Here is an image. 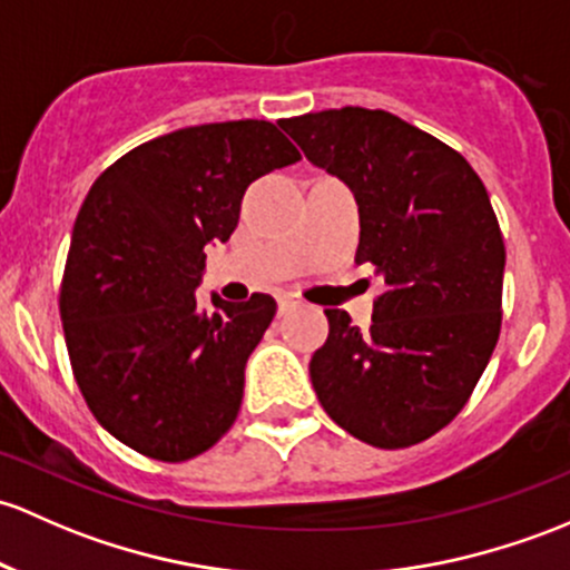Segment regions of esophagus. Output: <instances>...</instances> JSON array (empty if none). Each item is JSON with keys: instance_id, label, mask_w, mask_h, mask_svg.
<instances>
[{"instance_id": "esophagus-1", "label": "esophagus", "mask_w": 570, "mask_h": 570, "mask_svg": "<svg viewBox=\"0 0 570 570\" xmlns=\"http://www.w3.org/2000/svg\"><path fill=\"white\" fill-rule=\"evenodd\" d=\"M297 305H301V297L289 295V292H286V295L278 297V314H286V311L297 308Z\"/></svg>"}]
</instances>
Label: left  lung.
I'll list each match as a JSON object with an SVG mask.
<instances>
[{
    "mask_svg": "<svg viewBox=\"0 0 570 570\" xmlns=\"http://www.w3.org/2000/svg\"><path fill=\"white\" fill-rule=\"evenodd\" d=\"M305 158L350 185L357 265L382 278L368 331L325 308L311 357L320 404L374 448H410L470 401L502 325L505 243L464 155L391 111L327 109L281 122Z\"/></svg>",
    "mask_w": 570,
    "mask_h": 570,
    "instance_id": "1",
    "label": "left lung"
}]
</instances>
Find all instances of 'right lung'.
Masks as SVG:
<instances>
[{
    "mask_svg": "<svg viewBox=\"0 0 570 570\" xmlns=\"http://www.w3.org/2000/svg\"><path fill=\"white\" fill-rule=\"evenodd\" d=\"M295 160L273 122H209L139 144L89 188L59 289L65 344L95 421L144 456L188 461L237 421L275 301L199 311L194 292L245 188Z\"/></svg>",
    "mask_w": 570,
    "mask_h": 570,
    "instance_id": "obj_1",
    "label": "right lung"
}]
</instances>
